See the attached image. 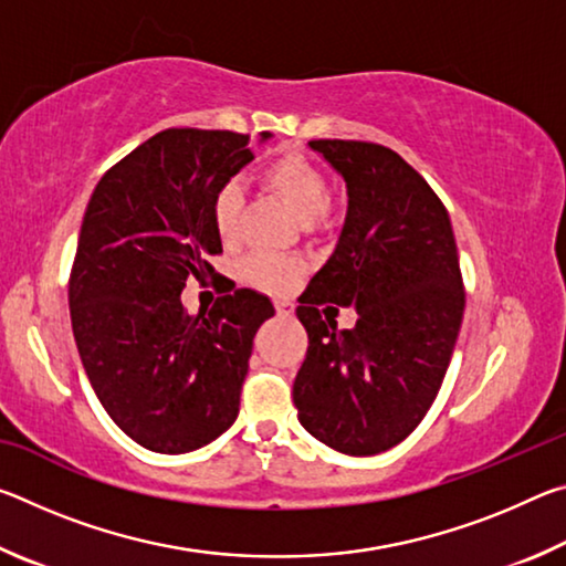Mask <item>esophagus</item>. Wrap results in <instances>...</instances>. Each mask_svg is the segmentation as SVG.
I'll return each mask as SVG.
<instances>
[{
    "instance_id": "obj_1",
    "label": "esophagus",
    "mask_w": 566,
    "mask_h": 566,
    "mask_svg": "<svg viewBox=\"0 0 566 566\" xmlns=\"http://www.w3.org/2000/svg\"><path fill=\"white\" fill-rule=\"evenodd\" d=\"M276 314H280V317H292L294 304L286 302V300H280V302H276Z\"/></svg>"
}]
</instances>
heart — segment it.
<instances>
[{
	"mask_svg": "<svg viewBox=\"0 0 566 566\" xmlns=\"http://www.w3.org/2000/svg\"><path fill=\"white\" fill-rule=\"evenodd\" d=\"M266 187H272L292 209L302 224H312L322 219L329 207V179L324 171L296 151H284L270 167L264 169ZM239 212H242V187L237 181H227L219 187L212 205V217L219 237L232 242L239 229ZM300 274V264L280 254L256 252L242 262V276L264 292H286Z\"/></svg>",
	"mask_w": 566,
	"mask_h": 566,
	"instance_id": "obj_1",
	"label": "heart"
}]
</instances>
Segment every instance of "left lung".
I'll use <instances>...</instances> for the list:
<instances>
[{
    "label": "left lung",
    "mask_w": 566,
    "mask_h": 566,
    "mask_svg": "<svg viewBox=\"0 0 566 566\" xmlns=\"http://www.w3.org/2000/svg\"><path fill=\"white\" fill-rule=\"evenodd\" d=\"M310 147L347 181L349 207L296 306L310 347L294 407L314 439L369 457L415 432L442 387L464 314L457 242L442 199L397 151L352 139ZM329 301L358 310L352 331L336 329Z\"/></svg>",
    "instance_id": "left-lung-1"
}]
</instances>
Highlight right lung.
I'll return each instance as SVG.
<instances>
[{
    "mask_svg": "<svg viewBox=\"0 0 566 566\" xmlns=\"http://www.w3.org/2000/svg\"><path fill=\"white\" fill-rule=\"evenodd\" d=\"M252 159L249 134L165 129L99 179L84 212L70 274L74 342L114 424L151 452H195L234 424L254 334L274 317L254 290L195 317L179 296L189 276L214 274V195Z\"/></svg>",
    "mask_w": 566,
    "mask_h": 566,
    "instance_id": "right-lung-1",
    "label": "right lung"
}]
</instances>
